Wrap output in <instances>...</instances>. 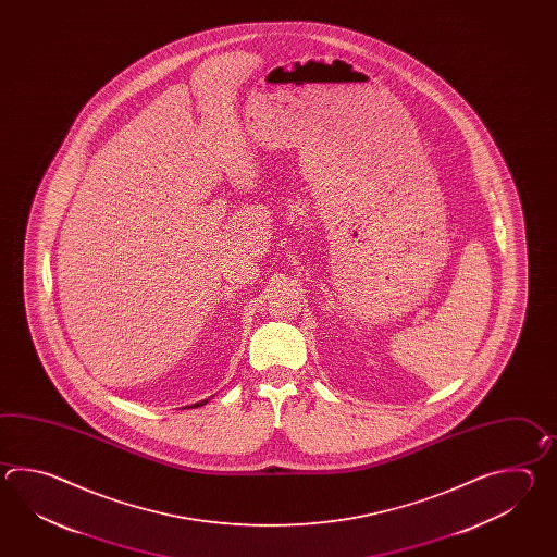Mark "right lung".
Listing matches in <instances>:
<instances>
[{
	"mask_svg": "<svg viewBox=\"0 0 557 557\" xmlns=\"http://www.w3.org/2000/svg\"><path fill=\"white\" fill-rule=\"evenodd\" d=\"M202 404H207V400H202V403L193 404V408H199Z\"/></svg>",
	"mask_w": 557,
	"mask_h": 557,
	"instance_id": "obj_1",
	"label": "right lung"
}]
</instances>
